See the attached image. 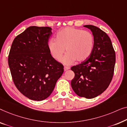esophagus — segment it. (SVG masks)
Instances as JSON below:
<instances>
[{"label":"esophagus","instance_id":"esophagus-1","mask_svg":"<svg viewBox=\"0 0 127 127\" xmlns=\"http://www.w3.org/2000/svg\"><path fill=\"white\" fill-rule=\"evenodd\" d=\"M69 69V67H65H65H64V71H65L68 70Z\"/></svg>","mask_w":127,"mask_h":127}]
</instances>
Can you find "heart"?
<instances>
[{"instance_id":"obj_1","label":"heart","mask_w":127,"mask_h":127,"mask_svg":"<svg viewBox=\"0 0 127 127\" xmlns=\"http://www.w3.org/2000/svg\"><path fill=\"white\" fill-rule=\"evenodd\" d=\"M94 40L90 32L80 29L67 27L62 29L56 34V40L51 39L48 48L52 56L60 61L65 51L67 52L62 62L69 65L75 62L85 61L92 54Z\"/></svg>"}]
</instances>
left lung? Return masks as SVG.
<instances>
[{"instance_id": "1", "label": "left lung", "mask_w": 127, "mask_h": 127, "mask_svg": "<svg viewBox=\"0 0 127 127\" xmlns=\"http://www.w3.org/2000/svg\"><path fill=\"white\" fill-rule=\"evenodd\" d=\"M83 26L92 32L94 48L89 58L71 68L75 73L71 85L78 96L91 99L102 93L109 85L113 75L116 55L106 33L95 26Z\"/></svg>"}]
</instances>
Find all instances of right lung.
<instances>
[{
	"label": "right lung",
	"instance_id": "right-lung-1",
	"mask_svg": "<svg viewBox=\"0 0 127 127\" xmlns=\"http://www.w3.org/2000/svg\"><path fill=\"white\" fill-rule=\"evenodd\" d=\"M49 27L30 26L12 42L8 62L15 86L32 100L42 101L51 95L64 72L48 48Z\"/></svg>",
	"mask_w": 127,
	"mask_h": 127
}]
</instances>
